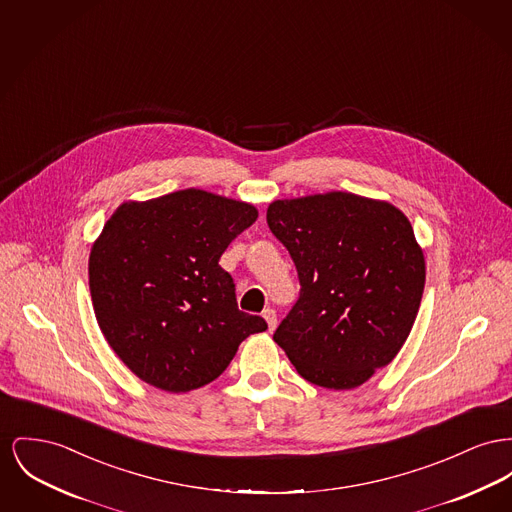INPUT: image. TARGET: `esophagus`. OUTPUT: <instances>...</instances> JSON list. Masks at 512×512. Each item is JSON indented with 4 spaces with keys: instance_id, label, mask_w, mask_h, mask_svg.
<instances>
[{
    "instance_id": "esophagus-1",
    "label": "esophagus",
    "mask_w": 512,
    "mask_h": 512,
    "mask_svg": "<svg viewBox=\"0 0 512 512\" xmlns=\"http://www.w3.org/2000/svg\"><path fill=\"white\" fill-rule=\"evenodd\" d=\"M263 317H265V321H267V325H269V331H274V329H276V323H278L276 311L271 309V307H267V309L263 311Z\"/></svg>"
}]
</instances>
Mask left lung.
<instances>
[{"instance_id":"1","label":"left lung","mask_w":512,"mask_h":512,"mask_svg":"<svg viewBox=\"0 0 512 512\" xmlns=\"http://www.w3.org/2000/svg\"><path fill=\"white\" fill-rule=\"evenodd\" d=\"M267 222L301 286L274 342L305 381L360 387L394 360L420 309L425 261L410 220L391 203L332 191L274 201Z\"/></svg>"}]
</instances>
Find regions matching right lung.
Masks as SVG:
<instances>
[{"label": "right lung", "instance_id": "1", "mask_svg": "<svg viewBox=\"0 0 512 512\" xmlns=\"http://www.w3.org/2000/svg\"><path fill=\"white\" fill-rule=\"evenodd\" d=\"M257 220L253 205L203 189L123 203L89 259L98 327L120 360L166 392L209 385L267 321L238 309L218 261Z\"/></svg>", "mask_w": 512, "mask_h": 512}]
</instances>
